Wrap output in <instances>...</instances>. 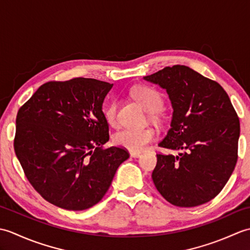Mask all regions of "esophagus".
I'll use <instances>...</instances> for the list:
<instances>
[{
  "instance_id": "1",
  "label": "esophagus",
  "mask_w": 250,
  "mask_h": 250,
  "mask_svg": "<svg viewBox=\"0 0 250 250\" xmlns=\"http://www.w3.org/2000/svg\"><path fill=\"white\" fill-rule=\"evenodd\" d=\"M142 155L141 151H130V156L133 157V158H137Z\"/></svg>"
}]
</instances>
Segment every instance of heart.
I'll return each mask as SVG.
<instances>
[{
	"label": "heart",
	"instance_id": "b5f03b06",
	"mask_svg": "<svg viewBox=\"0 0 250 250\" xmlns=\"http://www.w3.org/2000/svg\"><path fill=\"white\" fill-rule=\"evenodd\" d=\"M132 97L146 111L152 114V117H155L153 114L158 113L163 107L162 94L152 87L143 86L136 88L132 91ZM117 114H118V103L116 101L110 102L104 108V117L110 125L117 124V118H118ZM155 137L156 132L151 128H126L116 132L113 136V142L117 146L124 147L128 150L140 151L145 149L148 144L155 140Z\"/></svg>",
	"mask_w": 250,
	"mask_h": 250
}]
</instances>
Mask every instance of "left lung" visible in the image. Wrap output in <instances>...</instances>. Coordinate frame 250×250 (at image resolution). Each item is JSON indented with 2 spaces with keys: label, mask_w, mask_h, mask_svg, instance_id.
<instances>
[{
  "label": "left lung",
  "mask_w": 250,
  "mask_h": 250,
  "mask_svg": "<svg viewBox=\"0 0 250 250\" xmlns=\"http://www.w3.org/2000/svg\"><path fill=\"white\" fill-rule=\"evenodd\" d=\"M145 81L166 89L173 106L171 129L159 146L152 180L169 203L193 207L214 199L234 171L240 119L220 84L186 65L167 66Z\"/></svg>",
  "instance_id": "1"
}]
</instances>
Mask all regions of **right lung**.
Returning <instances> with one entry per match:
<instances>
[{"label": "right lung", "instance_id": "obj_1", "mask_svg": "<svg viewBox=\"0 0 250 250\" xmlns=\"http://www.w3.org/2000/svg\"><path fill=\"white\" fill-rule=\"evenodd\" d=\"M113 83L92 78L49 82L21 106L14 148L26 178L61 208L83 210L102 200L129 158L109 140L102 105Z\"/></svg>", "mask_w": 250, "mask_h": 250}]
</instances>
